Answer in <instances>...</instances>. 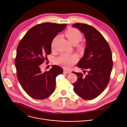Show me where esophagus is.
Returning a JSON list of instances; mask_svg holds the SVG:
<instances>
[{
	"instance_id": "1",
	"label": "esophagus",
	"mask_w": 127,
	"mask_h": 127,
	"mask_svg": "<svg viewBox=\"0 0 127 127\" xmlns=\"http://www.w3.org/2000/svg\"><path fill=\"white\" fill-rule=\"evenodd\" d=\"M70 72H71L70 71H68V70H65V69H64V70H63V73H64L69 74V73H70Z\"/></svg>"
}]
</instances>
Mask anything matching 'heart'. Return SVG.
<instances>
[{
  "label": "heart",
  "instance_id": "1",
  "mask_svg": "<svg viewBox=\"0 0 127 127\" xmlns=\"http://www.w3.org/2000/svg\"><path fill=\"white\" fill-rule=\"evenodd\" d=\"M65 36L69 41L73 45L77 44L82 39V35L81 32L75 28H69L65 32ZM57 37H56L52 41L51 43L52 48L55 47V42ZM78 48L79 49L83 48V44H78ZM79 60V57L76 54L68 55L62 54L56 59L55 63L61 66L65 69H69Z\"/></svg>",
  "mask_w": 127,
  "mask_h": 127
}]
</instances>
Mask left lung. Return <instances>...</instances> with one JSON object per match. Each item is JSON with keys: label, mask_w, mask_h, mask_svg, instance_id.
<instances>
[{"label": "left lung", "mask_w": 127, "mask_h": 127, "mask_svg": "<svg viewBox=\"0 0 127 127\" xmlns=\"http://www.w3.org/2000/svg\"><path fill=\"white\" fill-rule=\"evenodd\" d=\"M73 27L79 29L84 34L86 47L83 57L77 66L82 73L72 72L78 80L73 83V90L80 97L85 100L94 99L105 89L110 79L113 62L110 47L103 36L96 29L85 23H75Z\"/></svg>", "instance_id": "8db88e82"}]
</instances>
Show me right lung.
Returning a JSON list of instances; mask_svg holds the SVG:
<instances>
[{
    "label": "right lung",
    "mask_w": 127,
    "mask_h": 127,
    "mask_svg": "<svg viewBox=\"0 0 127 127\" xmlns=\"http://www.w3.org/2000/svg\"><path fill=\"white\" fill-rule=\"evenodd\" d=\"M66 26L49 22L39 24L30 29L19 42L15 59L17 77L23 90L33 98L49 97L55 89L56 78L63 73L62 68L57 65L42 72L40 65L51 54L53 40Z\"/></svg>",
    "instance_id": "obj_1"
}]
</instances>
